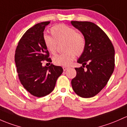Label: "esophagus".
I'll return each instance as SVG.
<instances>
[{
  "label": "esophagus",
  "instance_id": "obj_1",
  "mask_svg": "<svg viewBox=\"0 0 127 127\" xmlns=\"http://www.w3.org/2000/svg\"><path fill=\"white\" fill-rule=\"evenodd\" d=\"M63 69L64 71H66L67 69H68V67H63Z\"/></svg>",
  "mask_w": 127,
  "mask_h": 127
}]
</instances>
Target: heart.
Listing matches in <instances>:
<instances>
[{"label":"heart","instance_id":"1","mask_svg":"<svg viewBox=\"0 0 127 127\" xmlns=\"http://www.w3.org/2000/svg\"><path fill=\"white\" fill-rule=\"evenodd\" d=\"M50 33L52 37L44 35L43 38L44 46L49 52L55 54L57 44L63 42L62 49L64 52L53 58V63L56 66H70L75 55L79 57L85 52L86 46L85 36L74 28L64 24L57 25L50 29Z\"/></svg>","mask_w":127,"mask_h":127}]
</instances>
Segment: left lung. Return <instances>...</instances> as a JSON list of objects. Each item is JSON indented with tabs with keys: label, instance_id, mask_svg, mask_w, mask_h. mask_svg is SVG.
<instances>
[{
	"label": "left lung",
	"instance_id": "left-lung-1",
	"mask_svg": "<svg viewBox=\"0 0 127 127\" xmlns=\"http://www.w3.org/2000/svg\"><path fill=\"white\" fill-rule=\"evenodd\" d=\"M71 24L82 33L86 41L85 52L77 60L82 66L75 68L77 75L72 80V86L80 97H93L106 86L114 71V46L106 33L94 23L71 21Z\"/></svg>",
	"mask_w": 127,
	"mask_h": 127
}]
</instances>
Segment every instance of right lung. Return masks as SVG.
Here are the masks:
<instances>
[{
  "label": "right lung",
  "mask_w": 127,
  "mask_h": 127,
  "mask_svg": "<svg viewBox=\"0 0 127 127\" xmlns=\"http://www.w3.org/2000/svg\"><path fill=\"white\" fill-rule=\"evenodd\" d=\"M49 21L41 22L30 28L19 40L15 51L14 61L18 77L24 88L35 97L46 96L52 92L57 78L63 69L51 64L42 66L43 61L52 62L43 41L44 30Z\"/></svg>",
  "instance_id": "add662e5"
}]
</instances>
